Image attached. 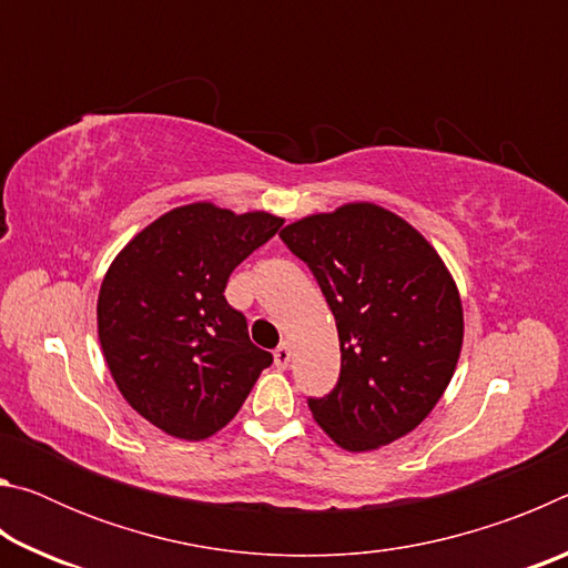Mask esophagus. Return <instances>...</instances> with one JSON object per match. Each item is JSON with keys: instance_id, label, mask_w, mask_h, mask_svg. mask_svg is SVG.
<instances>
[{"instance_id": "1", "label": "esophagus", "mask_w": 568, "mask_h": 568, "mask_svg": "<svg viewBox=\"0 0 568 568\" xmlns=\"http://www.w3.org/2000/svg\"><path fill=\"white\" fill-rule=\"evenodd\" d=\"M273 358H275V365L277 368H287V363H291V348L287 345H277V348L273 351Z\"/></svg>"}]
</instances>
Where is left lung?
<instances>
[{
	"label": "left lung",
	"instance_id": "8db88e82",
	"mask_svg": "<svg viewBox=\"0 0 568 568\" xmlns=\"http://www.w3.org/2000/svg\"><path fill=\"white\" fill-rule=\"evenodd\" d=\"M335 315L341 373L307 398L313 418L345 450L406 436L454 376L464 311L454 281L418 230L378 205H343L283 227Z\"/></svg>",
	"mask_w": 568,
	"mask_h": 568
}]
</instances>
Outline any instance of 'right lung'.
I'll use <instances>...</instances> for the list:
<instances>
[{"label":"right lung","mask_w":568,"mask_h":568,"mask_svg":"<svg viewBox=\"0 0 568 568\" xmlns=\"http://www.w3.org/2000/svg\"><path fill=\"white\" fill-rule=\"evenodd\" d=\"M283 220L195 203L155 220L114 257L98 301L102 353L124 400L185 440L213 436L273 355L225 297L230 273Z\"/></svg>","instance_id":"right-lung-1"}]
</instances>
